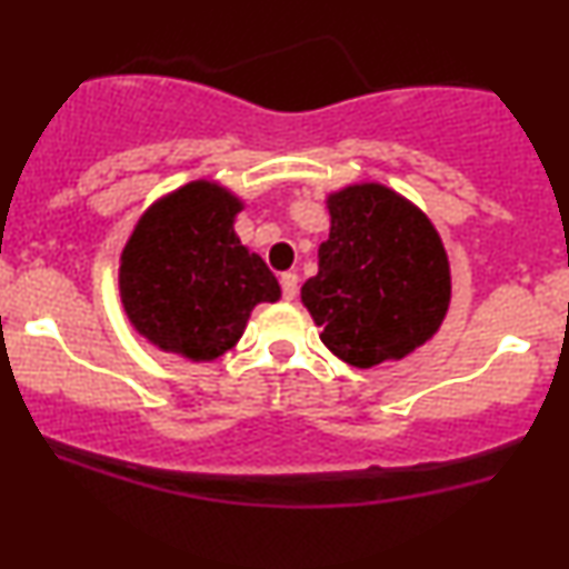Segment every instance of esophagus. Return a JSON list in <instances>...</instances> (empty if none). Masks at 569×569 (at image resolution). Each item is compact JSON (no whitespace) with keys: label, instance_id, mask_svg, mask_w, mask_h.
I'll return each instance as SVG.
<instances>
[{"label":"esophagus","instance_id":"1","mask_svg":"<svg viewBox=\"0 0 569 569\" xmlns=\"http://www.w3.org/2000/svg\"><path fill=\"white\" fill-rule=\"evenodd\" d=\"M280 289H283V299H291L297 297V291H299V276L297 272H283V276H280Z\"/></svg>","mask_w":569,"mask_h":569}]
</instances>
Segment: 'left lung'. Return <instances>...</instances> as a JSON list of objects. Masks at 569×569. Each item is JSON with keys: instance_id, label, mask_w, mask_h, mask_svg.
I'll return each instance as SVG.
<instances>
[{"instance_id": "left-lung-1", "label": "left lung", "mask_w": 569, "mask_h": 569, "mask_svg": "<svg viewBox=\"0 0 569 569\" xmlns=\"http://www.w3.org/2000/svg\"><path fill=\"white\" fill-rule=\"evenodd\" d=\"M329 238L302 305L321 342L356 369L401 361L439 331L452 297L443 243L415 202L363 181L326 198Z\"/></svg>"}]
</instances>
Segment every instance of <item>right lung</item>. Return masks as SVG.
Returning <instances> with one entry per match:
<instances>
[{
  "mask_svg": "<svg viewBox=\"0 0 569 569\" xmlns=\"http://www.w3.org/2000/svg\"><path fill=\"white\" fill-rule=\"evenodd\" d=\"M243 200L217 181H189L147 208L120 257L130 326L187 361H217L243 337L259 302L280 286L234 232Z\"/></svg>",
  "mask_w": 569,
  "mask_h": 569,
  "instance_id": "obj_1",
  "label": "right lung"
}]
</instances>
